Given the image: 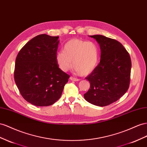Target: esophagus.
I'll list each match as a JSON object with an SVG mask.
<instances>
[{"instance_id": "esophagus-1", "label": "esophagus", "mask_w": 147, "mask_h": 147, "mask_svg": "<svg viewBox=\"0 0 147 147\" xmlns=\"http://www.w3.org/2000/svg\"><path fill=\"white\" fill-rule=\"evenodd\" d=\"M70 80H72V81H74V82H78V81L80 80H79V79L76 78H74L73 77H70Z\"/></svg>"}]
</instances>
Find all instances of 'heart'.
I'll use <instances>...</instances> for the list:
<instances>
[{
    "instance_id": "1",
    "label": "heart",
    "mask_w": 147,
    "mask_h": 147,
    "mask_svg": "<svg viewBox=\"0 0 147 147\" xmlns=\"http://www.w3.org/2000/svg\"><path fill=\"white\" fill-rule=\"evenodd\" d=\"M99 57L100 51L94 42L72 39L65 43L62 51L56 54L55 61L62 72H67L72 66L75 72L85 76L96 68Z\"/></svg>"
}]
</instances>
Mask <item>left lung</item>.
Listing matches in <instances>:
<instances>
[{
	"instance_id": "1",
	"label": "left lung",
	"mask_w": 147,
	"mask_h": 147,
	"mask_svg": "<svg viewBox=\"0 0 147 147\" xmlns=\"http://www.w3.org/2000/svg\"><path fill=\"white\" fill-rule=\"evenodd\" d=\"M100 45V64L85 79L90 88L85 94V100L98 106H105L116 101L127 91L131 60L129 54L121 42L105 36H89Z\"/></svg>"
}]
</instances>
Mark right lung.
<instances>
[{"label": "right lung", "mask_w": 147, "mask_h": 147, "mask_svg": "<svg viewBox=\"0 0 147 147\" xmlns=\"http://www.w3.org/2000/svg\"><path fill=\"white\" fill-rule=\"evenodd\" d=\"M59 36L39 34L20 51L14 79L22 96L36 106L52 105L61 96L69 75L59 68L55 55Z\"/></svg>", "instance_id": "1"}]
</instances>
